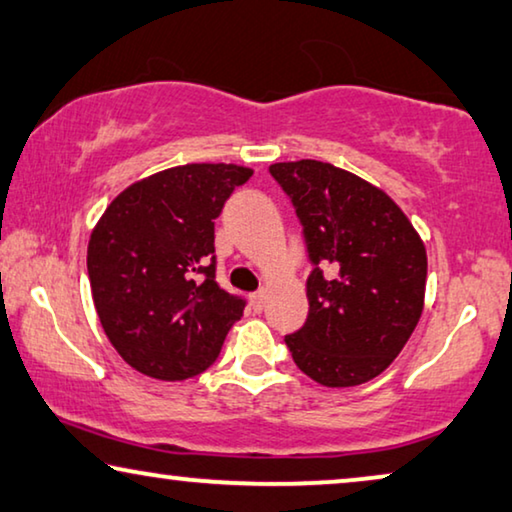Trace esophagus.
Returning a JSON list of instances; mask_svg holds the SVG:
<instances>
[{
    "label": "esophagus",
    "instance_id": "obj_1",
    "mask_svg": "<svg viewBox=\"0 0 512 512\" xmlns=\"http://www.w3.org/2000/svg\"><path fill=\"white\" fill-rule=\"evenodd\" d=\"M264 303H266V294L264 292H257V294L250 296V305H253L255 312H262Z\"/></svg>",
    "mask_w": 512,
    "mask_h": 512
}]
</instances>
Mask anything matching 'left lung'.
<instances>
[{
  "mask_svg": "<svg viewBox=\"0 0 512 512\" xmlns=\"http://www.w3.org/2000/svg\"><path fill=\"white\" fill-rule=\"evenodd\" d=\"M292 197L315 271L308 322L285 342L317 384L349 388L381 375L425 305L421 234L384 190L322 160L273 163Z\"/></svg>",
  "mask_w": 512,
  "mask_h": 512,
  "instance_id": "obj_1",
  "label": "left lung"
}]
</instances>
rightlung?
I'll list each match as a JSON object with an SVG mask.
<instances>
[{"label":"right lung","instance_id":"add662e5","mask_svg":"<svg viewBox=\"0 0 512 512\" xmlns=\"http://www.w3.org/2000/svg\"><path fill=\"white\" fill-rule=\"evenodd\" d=\"M253 170L188 163L121 190L89 236L87 271L101 326L142 375L183 381L216 361L243 301L216 282L213 220Z\"/></svg>","mask_w":512,"mask_h":512}]
</instances>
